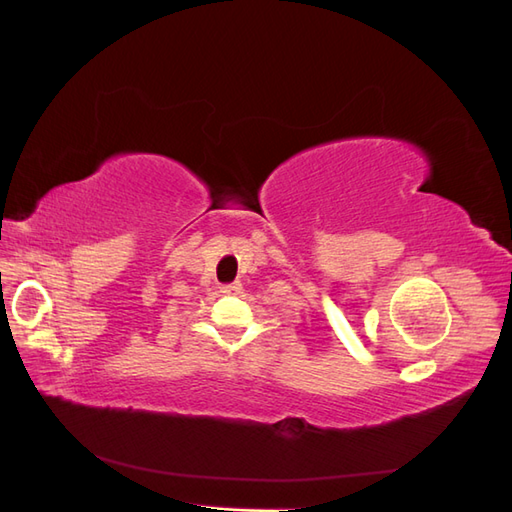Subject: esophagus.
I'll use <instances>...</instances> for the list:
<instances>
[{"instance_id": "esophagus-1", "label": "esophagus", "mask_w": 512, "mask_h": 512, "mask_svg": "<svg viewBox=\"0 0 512 512\" xmlns=\"http://www.w3.org/2000/svg\"><path fill=\"white\" fill-rule=\"evenodd\" d=\"M220 292L225 294V296H235V294H240V292H242V283H240V281H233V283L220 285Z\"/></svg>"}]
</instances>
